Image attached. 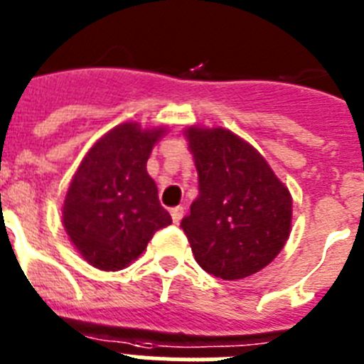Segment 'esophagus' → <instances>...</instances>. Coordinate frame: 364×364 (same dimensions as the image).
Masks as SVG:
<instances>
[{"instance_id": "34e87169", "label": "esophagus", "mask_w": 364, "mask_h": 364, "mask_svg": "<svg viewBox=\"0 0 364 364\" xmlns=\"http://www.w3.org/2000/svg\"><path fill=\"white\" fill-rule=\"evenodd\" d=\"M182 216H184V208H182V205H176V208L171 209V218H173V222L178 223L180 220H182Z\"/></svg>"}]
</instances>
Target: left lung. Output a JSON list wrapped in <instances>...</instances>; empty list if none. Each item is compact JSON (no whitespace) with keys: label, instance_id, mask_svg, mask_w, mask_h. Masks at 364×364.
<instances>
[{"label":"left lung","instance_id":"left-lung-1","mask_svg":"<svg viewBox=\"0 0 364 364\" xmlns=\"http://www.w3.org/2000/svg\"><path fill=\"white\" fill-rule=\"evenodd\" d=\"M184 135L200 193L180 225L196 263L222 279L256 274L291 235V191L262 153L229 129L189 126Z\"/></svg>","mask_w":364,"mask_h":364}]
</instances>
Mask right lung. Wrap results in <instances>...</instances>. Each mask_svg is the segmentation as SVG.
Masks as SVG:
<instances>
[{"label": "right lung", "instance_id": "obj_1", "mask_svg": "<svg viewBox=\"0 0 364 364\" xmlns=\"http://www.w3.org/2000/svg\"><path fill=\"white\" fill-rule=\"evenodd\" d=\"M164 133L166 128L122 122L88 149L72 176L63 225L73 247L95 269L121 271L171 223L146 169Z\"/></svg>", "mask_w": 364, "mask_h": 364}]
</instances>
